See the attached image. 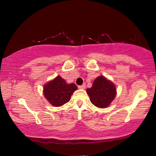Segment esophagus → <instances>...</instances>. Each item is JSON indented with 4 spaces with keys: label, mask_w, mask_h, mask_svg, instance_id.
Masks as SVG:
<instances>
[{
    "label": "esophagus",
    "mask_w": 156,
    "mask_h": 156,
    "mask_svg": "<svg viewBox=\"0 0 156 156\" xmlns=\"http://www.w3.org/2000/svg\"><path fill=\"white\" fill-rule=\"evenodd\" d=\"M79 89H84L86 88V84H83L82 85H80V86H79Z\"/></svg>",
    "instance_id": "34e87169"
}]
</instances>
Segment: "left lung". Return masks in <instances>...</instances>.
<instances>
[{
    "label": "left lung",
    "instance_id": "left-lung-1",
    "mask_svg": "<svg viewBox=\"0 0 156 156\" xmlns=\"http://www.w3.org/2000/svg\"><path fill=\"white\" fill-rule=\"evenodd\" d=\"M87 92L94 105L106 108L116 97V89L114 83L104 76H99L94 81L92 87L87 89Z\"/></svg>",
    "mask_w": 156,
    "mask_h": 156
}]
</instances>
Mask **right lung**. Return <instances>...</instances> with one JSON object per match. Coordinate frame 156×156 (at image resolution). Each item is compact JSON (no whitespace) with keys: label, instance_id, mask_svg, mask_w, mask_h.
I'll use <instances>...</instances> for the list:
<instances>
[{"label":"right lung","instance_id":"1","mask_svg":"<svg viewBox=\"0 0 156 156\" xmlns=\"http://www.w3.org/2000/svg\"><path fill=\"white\" fill-rule=\"evenodd\" d=\"M77 87L75 84H67L66 81L57 76L54 80L44 84L43 94L46 99L54 106H61L67 103Z\"/></svg>","mask_w":156,"mask_h":156}]
</instances>
